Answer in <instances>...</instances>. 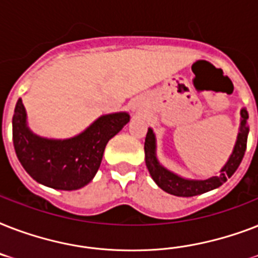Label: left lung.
<instances>
[{
  "mask_svg": "<svg viewBox=\"0 0 258 258\" xmlns=\"http://www.w3.org/2000/svg\"><path fill=\"white\" fill-rule=\"evenodd\" d=\"M248 117L249 115L246 108L241 109L240 131H238V135H237V141L236 145H234V149H233L232 155L229 157L228 162L221 169L218 175L210 176V178H206V179H187V178H182V176L176 175L172 171L163 167L157 158L155 134H154L153 130L149 128L145 141V155L146 166H147L150 175L154 179V182L163 191L176 197L200 196V194H204V192L220 187L221 184H224L228 180V178H230L236 172L241 161H242V158H244L249 134V127L246 124Z\"/></svg>",
  "mask_w": 258,
  "mask_h": 258,
  "instance_id": "left-lung-1",
  "label": "left lung"
}]
</instances>
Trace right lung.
Here are the masks:
<instances>
[{
    "mask_svg": "<svg viewBox=\"0 0 258 258\" xmlns=\"http://www.w3.org/2000/svg\"><path fill=\"white\" fill-rule=\"evenodd\" d=\"M130 121L127 112L103 115L70 139H48L26 124V111L18 99L13 115V145L20 163L38 183L57 190H78L88 184L100 167L108 141Z\"/></svg>",
    "mask_w": 258,
    "mask_h": 258,
    "instance_id": "add662e5",
    "label": "right lung"
}]
</instances>
